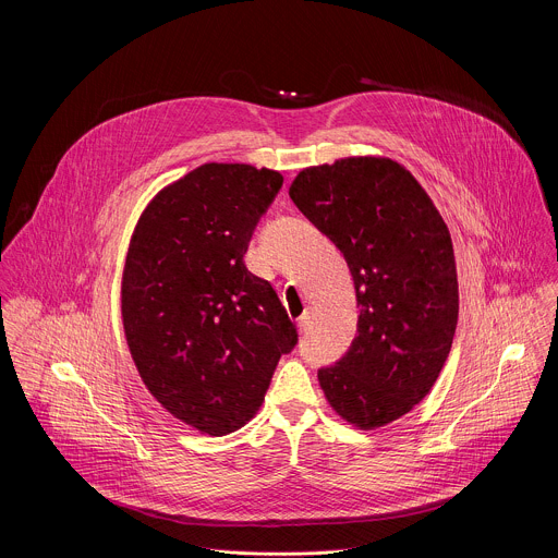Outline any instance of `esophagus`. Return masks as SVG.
I'll return each mask as SVG.
<instances>
[{"instance_id": "1", "label": "esophagus", "mask_w": 558, "mask_h": 558, "mask_svg": "<svg viewBox=\"0 0 558 558\" xmlns=\"http://www.w3.org/2000/svg\"><path fill=\"white\" fill-rule=\"evenodd\" d=\"M308 324H311V313L304 311V313L298 317V328H300V332H306Z\"/></svg>"}]
</instances>
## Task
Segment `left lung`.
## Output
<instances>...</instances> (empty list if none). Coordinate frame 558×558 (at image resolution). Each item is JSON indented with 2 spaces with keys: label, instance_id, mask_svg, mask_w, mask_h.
Listing matches in <instances>:
<instances>
[{
  "label": "left lung",
  "instance_id": "left-lung-1",
  "mask_svg": "<svg viewBox=\"0 0 558 558\" xmlns=\"http://www.w3.org/2000/svg\"><path fill=\"white\" fill-rule=\"evenodd\" d=\"M289 197L343 254L359 322L350 350L317 373L330 408L377 429L434 388L458 326L447 223L414 174L390 157H343L298 172Z\"/></svg>",
  "mask_w": 558,
  "mask_h": 558
}]
</instances>
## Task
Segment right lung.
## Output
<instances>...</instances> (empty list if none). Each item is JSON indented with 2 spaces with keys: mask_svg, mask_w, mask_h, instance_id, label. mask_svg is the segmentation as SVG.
Wrapping results in <instances>:
<instances>
[{
  "mask_svg": "<svg viewBox=\"0 0 558 558\" xmlns=\"http://www.w3.org/2000/svg\"><path fill=\"white\" fill-rule=\"evenodd\" d=\"M282 174L204 163L144 208L122 271V324L146 390L208 436L241 429L298 343L274 287L243 256Z\"/></svg>",
  "mask_w": 558,
  "mask_h": 558,
  "instance_id": "obj_1",
  "label": "right lung"
}]
</instances>
